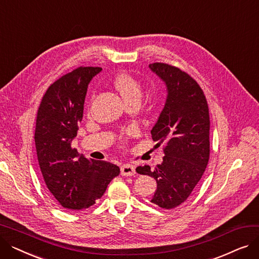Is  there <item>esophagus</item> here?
Masks as SVG:
<instances>
[{
	"label": "esophagus",
	"mask_w": 259,
	"mask_h": 259,
	"mask_svg": "<svg viewBox=\"0 0 259 259\" xmlns=\"http://www.w3.org/2000/svg\"><path fill=\"white\" fill-rule=\"evenodd\" d=\"M120 174L122 176H132L135 174V167L130 164L122 165L120 167Z\"/></svg>",
	"instance_id": "obj_1"
}]
</instances>
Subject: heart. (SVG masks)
I'll return each mask as SVG.
<instances>
[{
    "label": "heart",
    "instance_id": "heart-1",
    "mask_svg": "<svg viewBox=\"0 0 259 259\" xmlns=\"http://www.w3.org/2000/svg\"><path fill=\"white\" fill-rule=\"evenodd\" d=\"M113 84L126 103L134 100H142L143 87L140 81L133 76L129 74H120L115 77Z\"/></svg>",
    "mask_w": 259,
    "mask_h": 259
}]
</instances>
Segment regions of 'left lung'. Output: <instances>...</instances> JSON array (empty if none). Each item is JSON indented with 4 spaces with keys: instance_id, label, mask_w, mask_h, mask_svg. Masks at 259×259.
Returning <instances> with one entry per match:
<instances>
[{
    "instance_id": "left-lung-1",
    "label": "left lung",
    "mask_w": 259,
    "mask_h": 259,
    "mask_svg": "<svg viewBox=\"0 0 259 259\" xmlns=\"http://www.w3.org/2000/svg\"><path fill=\"white\" fill-rule=\"evenodd\" d=\"M167 88V99L151 135L164 143V160L154 170L137 172L154 178L157 187L151 202L164 209L180 206L200 181L210 155V118L205 94L191 76L164 63L149 65Z\"/></svg>"
}]
</instances>
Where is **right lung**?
I'll return each instance as SVG.
<instances>
[{"label": "right lung", "mask_w": 259, "mask_h": 259, "mask_svg": "<svg viewBox=\"0 0 259 259\" xmlns=\"http://www.w3.org/2000/svg\"><path fill=\"white\" fill-rule=\"evenodd\" d=\"M102 71L78 67L47 89L40 102L34 133L40 172L50 193L66 209L81 210L101 198L119 168L79 155L71 143L83 118L87 88Z\"/></svg>", "instance_id": "add662e5"}]
</instances>
